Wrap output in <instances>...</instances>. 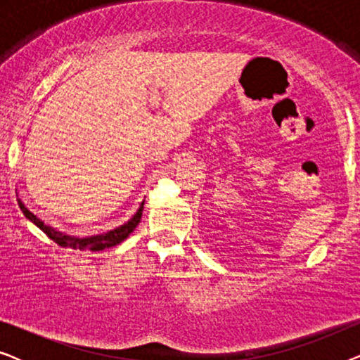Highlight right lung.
<instances>
[{"label":"right lung","instance_id":"add662e5","mask_svg":"<svg viewBox=\"0 0 360 360\" xmlns=\"http://www.w3.org/2000/svg\"><path fill=\"white\" fill-rule=\"evenodd\" d=\"M18 203H19V208H21L24 216H26L31 223L36 224L37 228L42 231V233H46L49 238L53 240V243L62 245V248L93 250V252H98V250H103V249H110V248H112V245L121 244L122 240H124L127 236H129L132 231L136 229V226L141 223L142 210H144V201H142L139 210L136 211V214L132 216L129 221H126L124 224H121L120 228L106 231V233H103V234L86 236V238H75V236L65 234V233H62V231H58L56 228H52V226L44 223V221L39 219L37 216L32 213V211H29L26 208V205H24L21 200H18Z\"/></svg>","mask_w":360,"mask_h":360}]
</instances>
